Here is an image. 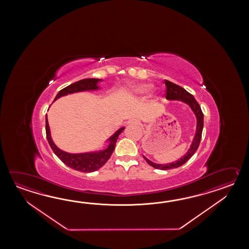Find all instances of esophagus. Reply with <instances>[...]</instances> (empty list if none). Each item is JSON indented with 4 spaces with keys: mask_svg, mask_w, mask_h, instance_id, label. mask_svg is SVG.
<instances>
[{
    "mask_svg": "<svg viewBox=\"0 0 249 249\" xmlns=\"http://www.w3.org/2000/svg\"><path fill=\"white\" fill-rule=\"evenodd\" d=\"M137 124V122L135 121V120H129L128 122H127V124L128 125H131V124Z\"/></svg>",
    "mask_w": 249,
    "mask_h": 249,
    "instance_id": "34e87169",
    "label": "esophagus"
}]
</instances>
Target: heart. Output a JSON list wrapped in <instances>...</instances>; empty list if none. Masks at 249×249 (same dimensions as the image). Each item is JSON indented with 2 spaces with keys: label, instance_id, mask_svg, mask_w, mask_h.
<instances>
[{
  "label": "heart",
  "instance_id": "b5f03b06",
  "mask_svg": "<svg viewBox=\"0 0 249 249\" xmlns=\"http://www.w3.org/2000/svg\"><path fill=\"white\" fill-rule=\"evenodd\" d=\"M148 89V85H144V84L130 85L128 87V93L132 96L142 95L143 93H145Z\"/></svg>",
  "mask_w": 249,
  "mask_h": 249
}]
</instances>
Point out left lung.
Instances as JSON below:
<instances>
[{"instance_id": "1", "label": "left lung", "mask_w": 249, "mask_h": 249, "mask_svg": "<svg viewBox=\"0 0 249 249\" xmlns=\"http://www.w3.org/2000/svg\"><path fill=\"white\" fill-rule=\"evenodd\" d=\"M164 85L166 86L165 98L167 100H169V101H181L182 102H185L186 104H188L189 106L191 107V109L195 113L196 117V131L195 137L193 139V142H192V144L191 145V148L188 150V152L186 153L184 157H182L181 159H179L178 161H176L175 163H171V164H156V163L151 162L150 160H148L147 158H145L143 156V158L149 165H151L152 167L156 168V169L160 170L177 168L180 165L185 164L186 162L194 155V153L196 151V149L198 148L200 140H201L203 127H204V115H203L201 107L199 106V104L196 102L193 95H191L190 92H188L182 87L175 85L174 83L167 81V80H164Z\"/></svg>"}]
</instances>
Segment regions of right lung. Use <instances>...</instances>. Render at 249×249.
Wrapping results in <instances>:
<instances>
[{"instance_id": "1", "label": "right lung", "mask_w": 249, "mask_h": 249, "mask_svg": "<svg viewBox=\"0 0 249 249\" xmlns=\"http://www.w3.org/2000/svg\"><path fill=\"white\" fill-rule=\"evenodd\" d=\"M101 81L100 79L95 78H89V79L80 80L78 82H75L72 85L65 87L64 89L58 91V94L55 97L56 101L58 98L62 96L68 95L70 93L78 92V91H84V90H92L99 89V86L97 84ZM46 124H45V130H46V137H47L48 142L50 144L51 148L53 152L60 159L64 164L69 166L72 169L84 172V173H91L98 169H100L104 164H106L107 161L111 157L112 153L116 147L117 138L122 133L124 130V127L120 128L113 134L111 137L109 138V145L106 149L100 150L98 152H91V153L82 154H70L64 152L54 144V142L51 137V132L50 127L48 124L47 115H46Z\"/></svg>"}]
</instances>
